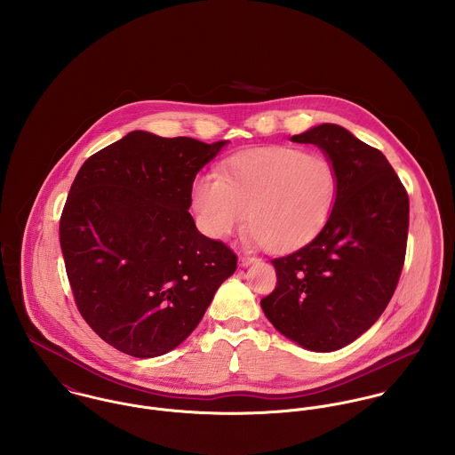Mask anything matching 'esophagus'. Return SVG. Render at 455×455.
<instances>
[{"mask_svg":"<svg viewBox=\"0 0 455 455\" xmlns=\"http://www.w3.org/2000/svg\"><path fill=\"white\" fill-rule=\"evenodd\" d=\"M254 258H247V256H240V259H238V262H240V266L242 267H247V266H251L252 262H254Z\"/></svg>","mask_w":455,"mask_h":455,"instance_id":"esophagus-1","label":"esophagus"}]
</instances>
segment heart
I'll return each instance as SVG.
<instances>
[{"label":"heart","instance_id":"heart-1","mask_svg":"<svg viewBox=\"0 0 455 455\" xmlns=\"http://www.w3.org/2000/svg\"><path fill=\"white\" fill-rule=\"evenodd\" d=\"M338 191L329 157L294 147H262L228 159L217 175H201L191 201L201 231L224 238L245 222L254 242L287 254L324 228Z\"/></svg>","mask_w":455,"mask_h":455}]
</instances>
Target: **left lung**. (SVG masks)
I'll return each mask as SVG.
<instances>
[{
	"label": "left lung",
	"mask_w": 455,
	"mask_h": 455,
	"mask_svg": "<svg viewBox=\"0 0 455 455\" xmlns=\"http://www.w3.org/2000/svg\"><path fill=\"white\" fill-rule=\"evenodd\" d=\"M291 141L317 145L338 173L332 212L303 249L271 260L260 308L278 332L314 352L347 347L379 321L395 291L408 238V195L386 156L338 124Z\"/></svg>",
	"instance_id": "left-lung-1"
}]
</instances>
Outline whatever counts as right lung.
Wrapping results in <instances>:
<instances>
[{"label":"right lung","mask_w":455,"mask_h":455,"mask_svg":"<svg viewBox=\"0 0 455 455\" xmlns=\"http://www.w3.org/2000/svg\"><path fill=\"white\" fill-rule=\"evenodd\" d=\"M228 141L131 131L78 170L60 222L78 312L117 350L157 357L203 319L236 256L196 228L197 172Z\"/></svg>","instance_id":"add662e5"}]
</instances>
